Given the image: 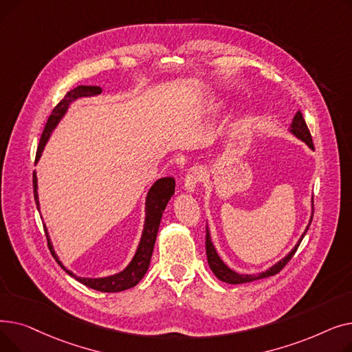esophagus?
Listing matches in <instances>:
<instances>
[{"label": "esophagus", "instance_id": "34e87169", "mask_svg": "<svg viewBox=\"0 0 352 352\" xmlns=\"http://www.w3.org/2000/svg\"><path fill=\"white\" fill-rule=\"evenodd\" d=\"M202 177H204V173H202L199 166H191L186 174V178H184V187H186L188 192H194Z\"/></svg>", "mask_w": 352, "mask_h": 352}]
</instances>
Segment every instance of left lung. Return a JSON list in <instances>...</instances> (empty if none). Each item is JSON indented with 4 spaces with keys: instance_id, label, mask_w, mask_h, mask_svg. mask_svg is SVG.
Returning a JSON list of instances; mask_svg holds the SVG:
<instances>
[{
    "instance_id": "obj_1",
    "label": "left lung",
    "mask_w": 352,
    "mask_h": 352,
    "mask_svg": "<svg viewBox=\"0 0 352 352\" xmlns=\"http://www.w3.org/2000/svg\"><path fill=\"white\" fill-rule=\"evenodd\" d=\"M289 133L292 135L297 137L298 140H301L302 142H305L311 150H314V144H312V137L309 134V129L305 124V120L301 114V111H298L297 114L294 116L292 118V124L289 126ZM314 206V204H312ZM314 211V208H312ZM311 221H312V212H311V218H309V223L305 228V231L302 232L301 238L298 239V243L295 244V247L288 252V255H285L283 260H280L278 263H276L275 265L270 267L267 271L264 272H260V274H238L235 271H232L228 265L224 264V261L221 260L212 241H211V235H210V231H208V227L206 228L207 234H206V251H207V260H208V265L211 268V271L215 274V276L218 280H221L223 283H227V284H244V283H251V281H255V280H261V278H267V276H271V275H275L278 274L287 264L288 261L291 260V258L294 256V254L297 252L302 238L305 236L309 226H311Z\"/></svg>"
}]
</instances>
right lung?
Instances as JSON below:
<instances>
[{
    "instance_id": "obj_1",
    "label": "right lung",
    "mask_w": 352,
    "mask_h": 352,
    "mask_svg": "<svg viewBox=\"0 0 352 352\" xmlns=\"http://www.w3.org/2000/svg\"><path fill=\"white\" fill-rule=\"evenodd\" d=\"M101 92H102L101 87H96V85H78L77 88H74V89L67 92V96L58 102L57 107L52 109V113H51V116H50V118L45 124L44 133H43L41 140H40L38 150H36L35 162L40 160V157L44 151V146H45L51 133L54 131V128L58 125L61 118L65 116L69 104L72 101L78 100V98H82V97L100 96ZM32 186H34L35 204H36V208L40 210L38 191H36V190H38V186H36L35 171H34V177H32ZM174 191H175V179L173 177L160 178L153 184V187L150 188V191H148L146 198H145V221H144V230H142V235H141V239H140L138 248L135 251V255L133 256L131 263H129L118 274L101 276V278H84V276H77L74 272L68 271L63 265V263L60 261L58 255L55 254L52 243L50 239V235H48V230H47V227H44L45 235H47V241H48V248H50L52 256L55 258V261L58 263V265L68 275H71L72 278H76L77 281L87 285L88 288H92L96 291H101V292H120V291H125L128 288H133L142 280V276L148 271V267H150L151 255H153V251H154V244H155V239H157L162 212H164L166 204H168V201L171 199V197L174 195Z\"/></svg>"
}]
</instances>
